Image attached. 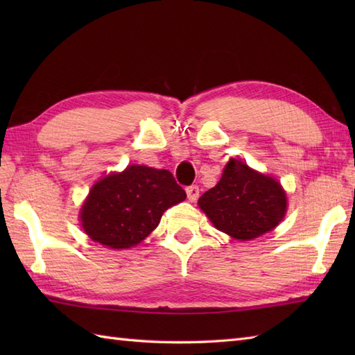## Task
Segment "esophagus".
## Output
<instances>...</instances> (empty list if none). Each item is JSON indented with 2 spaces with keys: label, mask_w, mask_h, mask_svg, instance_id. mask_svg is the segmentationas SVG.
Returning <instances> with one entry per match:
<instances>
[{
  "label": "esophagus",
  "mask_w": 355,
  "mask_h": 355,
  "mask_svg": "<svg viewBox=\"0 0 355 355\" xmlns=\"http://www.w3.org/2000/svg\"><path fill=\"white\" fill-rule=\"evenodd\" d=\"M186 193H187V198H189V201H197L200 197V187L197 184L187 186Z\"/></svg>",
  "instance_id": "1"
}]
</instances>
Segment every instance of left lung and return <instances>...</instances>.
Masks as SVG:
<instances>
[{"instance_id": "8db88e82", "label": "left lung", "mask_w": 355, "mask_h": 355, "mask_svg": "<svg viewBox=\"0 0 355 355\" xmlns=\"http://www.w3.org/2000/svg\"><path fill=\"white\" fill-rule=\"evenodd\" d=\"M198 206L218 230L250 241L282 221L286 197L275 178L232 158L218 184L201 195Z\"/></svg>"}]
</instances>
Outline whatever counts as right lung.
Here are the masks:
<instances>
[{"label": "right lung", "instance_id": "add662e5", "mask_svg": "<svg viewBox=\"0 0 355 355\" xmlns=\"http://www.w3.org/2000/svg\"><path fill=\"white\" fill-rule=\"evenodd\" d=\"M186 192L166 169L132 164L97 182L80 209L87 235L111 248H130L145 239L166 209Z\"/></svg>", "mask_w": 355, "mask_h": 355}]
</instances>
